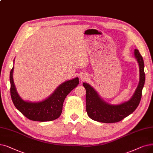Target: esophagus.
<instances>
[{"label":"esophagus","mask_w":153,"mask_h":153,"mask_svg":"<svg viewBox=\"0 0 153 153\" xmlns=\"http://www.w3.org/2000/svg\"><path fill=\"white\" fill-rule=\"evenodd\" d=\"M86 78H87V76L84 74L81 75V79H82V80H85V79H86Z\"/></svg>","instance_id":"34e87169"}]
</instances>
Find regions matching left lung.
Segmentation results:
<instances>
[{
    "instance_id": "obj_1",
    "label": "left lung",
    "mask_w": 153,
    "mask_h": 153,
    "mask_svg": "<svg viewBox=\"0 0 153 153\" xmlns=\"http://www.w3.org/2000/svg\"><path fill=\"white\" fill-rule=\"evenodd\" d=\"M134 56L139 66V82L134 95L128 101L118 105L109 104L103 101L89 84L83 83L86 91V111L92 120L104 123H117L132 113L137 108L141 99L145 73L143 58L137 49L134 50Z\"/></svg>"
}]
</instances>
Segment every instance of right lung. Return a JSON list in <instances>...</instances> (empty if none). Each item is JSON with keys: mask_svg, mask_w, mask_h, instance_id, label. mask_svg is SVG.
I'll return each instance as SVG.
<instances>
[{"mask_svg": "<svg viewBox=\"0 0 153 153\" xmlns=\"http://www.w3.org/2000/svg\"><path fill=\"white\" fill-rule=\"evenodd\" d=\"M14 67L10 72V96L16 108L30 120L34 121H50L61 116L63 102L65 97L79 84V79L76 77L67 81L54 91L45 100L37 102L25 101L19 96L13 80Z\"/></svg>", "mask_w": 153, "mask_h": 153, "instance_id": "obj_1", "label": "right lung"}]
</instances>
